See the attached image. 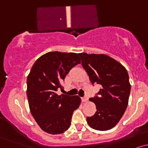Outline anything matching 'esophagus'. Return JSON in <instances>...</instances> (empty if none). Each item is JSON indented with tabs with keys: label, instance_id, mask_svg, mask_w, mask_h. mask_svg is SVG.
<instances>
[{
	"label": "esophagus",
	"instance_id": "obj_1",
	"mask_svg": "<svg viewBox=\"0 0 148 148\" xmlns=\"http://www.w3.org/2000/svg\"><path fill=\"white\" fill-rule=\"evenodd\" d=\"M82 100H83V101H84V102H87L88 100V97L87 96L84 97L82 99Z\"/></svg>",
	"mask_w": 148,
	"mask_h": 148
}]
</instances>
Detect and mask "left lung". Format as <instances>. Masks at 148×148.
<instances>
[{
    "mask_svg": "<svg viewBox=\"0 0 148 148\" xmlns=\"http://www.w3.org/2000/svg\"><path fill=\"white\" fill-rule=\"evenodd\" d=\"M79 56L92 84L101 86L99 96L89 99L95 104L97 111L87 117V123L94 130H111L120 121L128 105L131 85L127 69L105 54L81 53Z\"/></svg>",
    "mask_w": 148,
    "mask_h": 148,
    "instance_id": "obj_1",
    "label": "left lung"
}]
</instances>
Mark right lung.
Wrapping results in <instances>:
<instances>
[{
  "label": "right lung",
  "instance_id": "obj_1",
  "mask_svg": "<svg viewBox=\"0 0 148 148\" xmlns=\"http://www.w3.org/2000/svg\"><path fill=\"white\" fill-rule=\"evenodd\" d=\"M80 53L48 52L39 58L27 77V97L30 113L44 132L64 133L71 125L72 115L81 104L78 95H58L61 81L81 62Z\"/></svg>",
  "mask_w": 148,
  "mask_h": 148
}]
</instances>
